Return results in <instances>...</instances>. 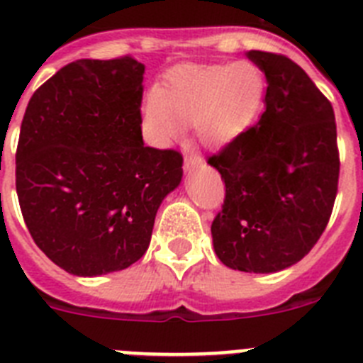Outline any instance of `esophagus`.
<instances>
[{
  "mask_svg": "<svg viewBox=\"0 0 363 363\" xmlns=\"http://www.w3.org/2000/svg\"><path fill=\"white\" fill-rule=\"evenodd\" d=\"M203 157L201 155H195V153H190V155L186 157L184 159V168L186 172H195L197 168H201L203 166Z\"/></svg>",
  "mask_w": 363,
  "mask_h": 363,
  "instance_id": "esophagus-1",
  "label": "esophagus"
}]
</instances>
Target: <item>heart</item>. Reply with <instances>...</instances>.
Returning a JSON list of instances; mask_svg holds the SVG:
<instances>
[{
	"label": "heart",
	"instance_id": "b5f03b06",
	"mask_svg": "<svg viewBox=\"0 0 363 363\" xmlns=\"http://www.w3.org/2000/svg\"><path fill=\"white\" fill-rule=\"evenodd\" d=\"M264 94L263 71L250 62L182 65L169 71L144 102V133L157 146H168L191 124L204 146H226L254 125Z\"/></svg>",
	"mask_w": 363,
	"mask_h": 363
}]
</instances>
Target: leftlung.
Segmentation results:
<instances>
[{"label": "left lung", "instance_id": "8db88e82", "mask_svg": "<svg viewBox=\"0 0 363 363\" xmlns=\"http://www.w3.org/2000/svg\"><path fill=\"white\" fill-rule=\"evenodd\" d=\"M264 72L259 122L208 159L225 181L212 223L216 254L241 272L269 274L307 256L338 194L336 122L327 96L291 58L248 50Z\"/></svg>", "mask_w": 363, "mask_h": 363}]
</instances>
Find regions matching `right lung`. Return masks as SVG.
<instances>
[{
    "label": "right lung",
    "mask_w": 363,
    "mask_h": 363,
    "mask_svg": "<svg viewBox=\"0 0 363 363\" xmlns=\"http://www.w3.org/2000/svg\"><path fill=\"white\" fill-rule=\"evenodd\" d=\"M144 65L77 60L34 91L16 150V191L38 248L65 272L128 269L150 247L182 155L144 146Z\"/></svg>",
    "instance_id": "add662e5"
}]
</instances>
